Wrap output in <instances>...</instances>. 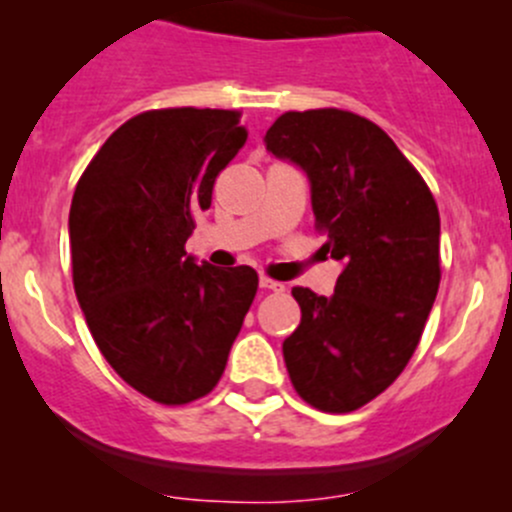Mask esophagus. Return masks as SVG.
Segmentation results:
<instances>
[{
	"mask_svg": "<svg viewBox=\"0 0 512 512\" xmlns=\"http://www.w3.org/2000/svg\"><path fill=\"white\" fill-rule=\"evenodd\" d=\"M260 287L270 289V292H285V285H282V282L272 280V277H265V275L260 277Z\"/></svg>",
	"mask_w": 512,
	"mask_h": 512,
	"instance_id": "esophagus-1",
	"label": "esophagus"
}]
</instances>
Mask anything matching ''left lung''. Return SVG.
<instances>
[{"instance_id": "1", "label": "left lung", "mask_w": 512, "mask_h": 512, "mask_svg": "<svg viewBox=\"0 0 512 512\" xmlns=\"http://www.w3.org/2000/svg\"><path fill=\"white\" fill-rule=\"evenodd\" d=\"M265 143L309 175L322 250L344 265L332 297L292 289L302 322L282 344L289 379L314 409L349 414L389 389L421 342L441 282L438 205L386 131L352 111H287Z\"/></svg>"}]
</instances>
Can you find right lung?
Segmentation results:
<instances>
[{"instance_id":"add662e5","label":"right lung","mask_w":512,"mask_h":512,"mask_svg":"<svg viewBox=\"0 0 512 512\" xmlns=\"http://www.w3.org/2000/svg\"><path fill=\"white\" fill-rule=\"evenodd\" d=\"M247 141L240 111L153 108L86 165L69 213L71 270L96 347L163 406L208 396L257 294L252 267L195 265L185 240Z\"/></svg>"}]
</instances>
